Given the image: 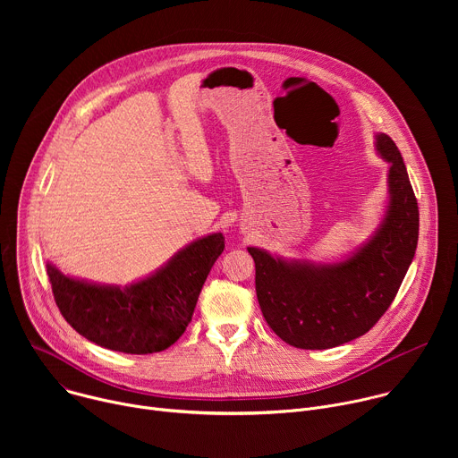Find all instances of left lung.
I'll return each instance as SVG.
<instances>
[{"label": "left lung", "instance_id": "8db88e82", "mask_svg": "<svg viewBox=\"0 0 458 458\" xmlns=\"http://www.w3.org/2000/svg\"><path fill=\"white\" fill-rule=\"evenodd\" d=\"M373 145L389 165L387 199L378 226L353 251L315 263L248 246L260 311L290 346L326 350L369 332L395 299L415 257L419 207L406 165L389 136L377 132Z\"/></svg>", "mask_w": 458, "mask_h": 458}]
</instances>
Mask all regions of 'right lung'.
I'll use <instances>...</instances> for the list:
<instances>
[{
	"label": "right lung",
	"instance_id": "right-lung-1",
	"mask_svg": "<svg viewBox=\"0 0 458 458\" xmlns=\"http://www.w3.org/2000/svg\"><path fill=\"white\" fill-rule=\"evenodd\" d=\"M223 250L225 235L208 233L124 286L63 274L50 260L47 274L61 315L80 335L106 350L147 355L166 350L184 334Z\"/></svg>",
	"mask_w": 458,
	"mask_h": 458
}]
</instances>
